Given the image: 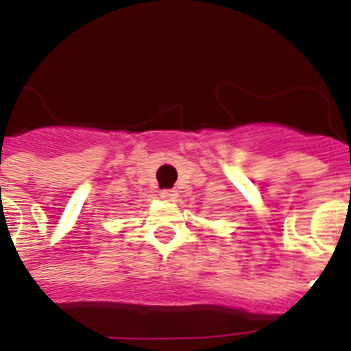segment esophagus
<instances>
[{"instance_id":"obj_1","label":"esophagus","mask_w":351,"mask_h":351,"mask_svg":"<svg viewBox=\"0 0 351 351\" xmlns=\"http://www.w3.org/2000/svg\"><path fill=\"white\" fill-rule=\"evenodd\" d=\"M161 197L165 199V201H170V203H176V201H178L179 199V193H178V190H162L161 192Z\"/></svg>"}]
</instances>
